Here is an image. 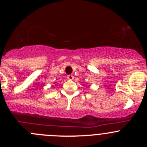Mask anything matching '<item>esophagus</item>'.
<instances>
[{
	"label": "esophagus",
	"instance_id": "esophagus-1",
	"mask_svg": "<svg viewBox=\"0 0 147 147\" xmlns=\"http://www.w3.org/2000/svg\"><path fill=\"white\" fill-rule=\"evenodd\" d=\"M67 79L69 80H72L74 79V76L73 75H68L67 76Z\"/></svg>",
	"mask_w": 147,
	"mask_h": 147
}]
</instances>
